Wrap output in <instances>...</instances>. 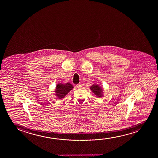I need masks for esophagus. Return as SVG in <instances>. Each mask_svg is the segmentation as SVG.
Wrapping results in <instances>:
<instances>
[{
  "label": "esophagus",
  "mask_w": 158,
  "mask_h": 158,
  "mask_svg": "<svg viewBox=\"0 0 158 158\" xmlns=\"http://www.w3.org/2000/svg\"><path fill=\"white\" fill-rule=\"evenodd\" d=\"M76 87H77V89H81V87H82V86H81V85L78 84L77 85Z\"/></svg>",
  "instance_id": "obj_1"
}]
</instances>
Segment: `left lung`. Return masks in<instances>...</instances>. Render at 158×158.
Masks as SVG:
<instances>
[{"mask_svg":"<svg viewBox=\"0 0 158 158\" xmlns=\"http://www.w3.org/2000/svg\"><path fill=\"white\" fill-rule=\"evenodd\" d=\"M91 89L93 91V93H95L96 95H98L100 97V93H101V89L97 85H93L91 87Z\"/></svg>","mask_w":158,"mask_h":158,"instance_id":"1","label":"left lung"}]
</instances>
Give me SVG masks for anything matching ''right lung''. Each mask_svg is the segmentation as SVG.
I'll return each mask as SVG.
<instances>
[{"instance_id": "right-lung-1", "label": "right lung", "mask_w": 158, "mask_h": 158, "mask_svg": "<svg viewBox=\"0 0 158 158\" xmlns=\"http://www.w3.org/2000/svg\"><path fill=\"white\" fill-rule=\"evenodd\" d=\"M73 86L70 83H66L65 84H59L57 85L56 87V95L59 98H63L72 89Z\"/></svg>"}]
</instances>
